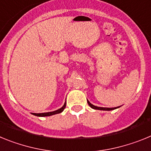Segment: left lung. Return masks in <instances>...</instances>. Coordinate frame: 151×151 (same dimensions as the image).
<instances>
[{
	"label": "left lung",
	"instance_id": "1",
	"mask_svg": "<svg viewBox=\"0 0 151 151\" xmlns=\"http://www.w3.org/2000/svg\"><path fill=\"white\" fill-rule=\"evenodd\" d=\"M87 102L89 106L92 108V109H94V110H108V111H110V110H115L116 108H119V106H117V107H112V108H109V107H101V106H94L92 104H91L87 100Z\"/></svg>",
	"mask_w": 151,
	"mask_h": 151
}]
</instances>
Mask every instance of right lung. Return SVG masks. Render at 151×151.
<instances>
[{
  "mask_svg": "<svg viewBox=\"0 0 151 151\" xmlns=\"http://www.w3.org/2000/svg\"><path fill=\"white\" fill-rule=\"evenodd\" d=\"M66 103L65 102L64 103L63 106H62L61 108L58 109V110H55V111H52V112H47V113H33L35 116H50L52 115H54V114H57V113H62L63 111V110L65 109L66 107Z\"/></svg>",
  "mask_w": 151,
  "mask_h": 151,
  "instance_id": "add662e5",
  "label": "right lung"
}]
</instances>
